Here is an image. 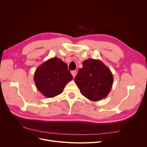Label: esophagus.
Masks as SVG:
<instances>
[{
    "mask_svg": "<svg viewBox=\"0 0 147 147\" xmlns=\"http://www.w3.org/2000/svg\"><path fill=\"white\" fill-rule=\"evenodd\" d=\"M71 73V74H72V75H73V78H75V76H76V74H77V71L74 70V71H72Z\"/></svg>",
    "mask_w": 147,
    "mask_h": 147,
    "instance_id": "esophagus-1",
    "label": "esophagus"
}]
</instances>
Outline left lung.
Returning <instances> with one entry per match:
<instances>
[{"label":"left lung","mask_w":147,"mask_h":147,"mask_svg":"<svg viewBox=\"0 0 147 147\" xmlns=\"http://www.w3.org/2000/svg\"><path fill=\"white\" fill-rule=\"evenodd\" d=\"M74 82L80 93L92 101H98L110 93L113 76L109 68L101 61L88 59L83 62Z\"/></svg>","instance_id":"left-lung-1"}]
</instances>
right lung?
I'll use <instances>...</instances> for the list:
<instances>
[{
	"mask_svg": "<svg viewBox=\"0 0 147 147\" xmlns=\"http://www.w3.org/2000/svg\"><path fill=\"white\" fill-rule=\"evenodd\" d=\"M72 79L73 76L67 64L55 57L38 66L34 75L36 88L46 98H53L61 94L68 82Z\"/></svg>",
	"mask_w": 147,
	"mask_h": 147,
	"instance_id": "obj_1",
	"label": "right lung"
}]
</instances>
